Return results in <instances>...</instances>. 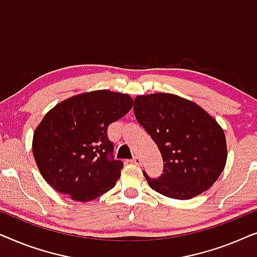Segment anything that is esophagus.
<instances>
[{
    "label": "esophagus",
    "mask_w": 257,
    "mask_h": 257,
    "mask_svg": "<svg viewBox=\"0 0 257 257\" xmlns=\"http://www.w3.org/2000/svg\"><path fill=\"white\" fill-rule=\"evenodd\" d=\"M132 163H135L136 165H138V166H140V165H142V159H140L139 157H135V158H133Z\"/></svg>",
    "instance_id": "obj_1"
}]
</instances>
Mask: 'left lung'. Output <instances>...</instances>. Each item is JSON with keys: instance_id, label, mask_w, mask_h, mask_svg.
Returning a JSON list of instances; mask_svg holds the SVG:
<instances>
[{"instance_id": "left-lung-1", "label": "left lung", "mask_w": 257, "mask_h": 257, "mask_svg": "<svg viewBox=\"0 0 257 257\" xmlns=\"http://www.w3.org/2000/svg\"><path fill=\"white\" fill-rule=\"evenodd\" d=\"M133 111L163 157L159 178L144 172L151 188L188 200L212 187L227 161L226 136L212 115L194 101L161 92L136 97Z\"/></svg>"}]
</instances>
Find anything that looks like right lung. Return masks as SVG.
<instances>
[{
  "label": "right lung",
  "mask_w": 257,
  "mask_h": 257,
  "mask_svg": "<svg viewBox=\"0 0 257 257\" xmlns=\"http://www.w3.org/2000/svg\"><path fill=\"white\" fill-rule=\"evenodd\" d=\"M132 105L127 93L97 90L52 107L33 138L35 161L45 181L80 202L113 188L124 165L112 157L113 144L107 138V127Z\"/></svg>",
  "instance_id": "add662e5"
}]
</instances>
